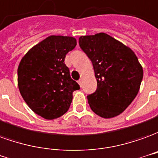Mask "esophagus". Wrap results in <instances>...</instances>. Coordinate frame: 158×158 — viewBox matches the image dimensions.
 Wrapping results in <instances>:
<instances>
[{"mask_svg": "<svg viewBox=\"0 0 158 158\" xmlns=\"http://www.w3.org/2000/svg\"><path fill=\"white\" fill-rule=\"evenodd\" d=\"M81 81H82V80H81V79H80V80L78 81V83H79V85H80L81 87Z\"/></svg>", "mask_w": 158, "mask_h": 158, "instance_id": "1", "label": "esophagus"}]
</instances>
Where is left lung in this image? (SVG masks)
I'll return each mask as SVG.
<instances>
[{"label": "left lung", "instance_id": "obj_1", "mask_svg": "<svg viewBox=\"0 0 158 158\" xmlns=\"http://www.w3.org/2000/svg\"><path fill=\"white\" fill-rule=\"evenodd\" d=\"M90 59L97 80L96 91L87 96L92 110L103 118L123 112L138 94L143 69L134 51L106 33L79 38Z\"/></svg>", "mask_w": 158, "mask_h": 158}]
</instances>
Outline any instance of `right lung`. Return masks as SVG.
Returning <instances> with one entry per match:
<instances>
[{"label": "right lung", "mask_w": 158, "mask_h": 158, "mask_svg": "<svg viewBox=\"0 0 158 158\" xmlns=\"http://www.w3.org/2000/svg\"><path fill=\"white\" fill-rule=\"evenodd\" d=\"M76 46L72 36L50 35L30 49L19 64L20 94L29 107L45 119L63 116L73 92L80 88L64 64L66 54Z\"/></svg>", "instance_id": "add662e5"}]
</instances>
